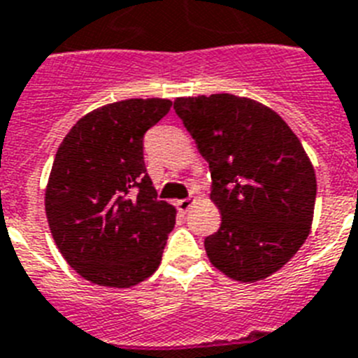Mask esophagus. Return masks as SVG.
Returning <instances> with one entry per match:
<instances>
[{
	"mask_svg": "<svg viewBox=\"0 0 358 358\" xmlns=\"http://www.w3.org/2000/svg\"><path fill=\"white\" fill-rule=\"evenodd\" d=\"M192 205H194V201H192V199H179L176 203L177 210H179V212H188V210H190Z\"/></svg>",
	"mask_w": 358,
	"mask_h": 358,
	"instance_id": "esophagus-1",
	"label": "esophagus"
}]
</instances>
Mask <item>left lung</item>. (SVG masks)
Instances as JSON below:
<instances>
[{
    "label": "left lung",
    "mask_w": 358,
    "mask_h": 358,
    "mask_svg": "<svg viewBox=\"0 0 358 358\" xmlns=\"http://www.w3.org/2000/svg\"><path fill=\"white\" fill-rule=\"evenodd\" d=\"M173 109L208 162L221 212L206 256L229 278L265 280L311 232L317 177L302 143L276 111L245 96L176 99Z\"/></svg>",
    "instance_id": "left-lung-1"
}]
</instances>
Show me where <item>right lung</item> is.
Returning <instances> with one entry per match:
<instances>
[{
	"label": "right lung",
	"instance_id": "1",
	"mask_svg": "<svg viewBox=\"0 0 358 358\" xmlns=\"http://www.w3.org/2000/svg\"><path fill=\"white\" fill-rule=\"evenodd\" d=\"M166 99H129L78 120L62 141L45 188L55 243L82 278L131 287L159 264L176 208L157 199L144 133L170 111Z\"/></svg>",
	"mask_w": 358,
	"mask_h": 358
}]
</instances>
